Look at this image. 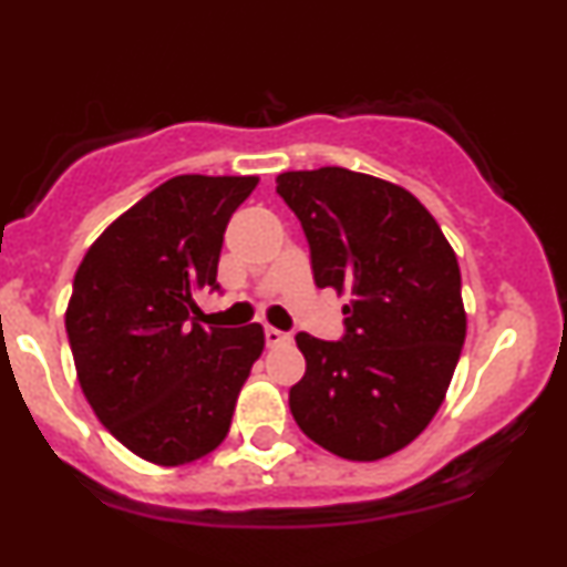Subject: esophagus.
Instances as JSON below:
<instances>
[{
    "label": "esophagus",
    "instance_id": "esophagus-1",
    "mask_svg": "<svg viewBox=\"0 0 567 567\" xmlns=\"http://www.w3.org/2000/svg\"><path fill=\"white\" fill-rule=\"evenodd\" d=\"M264 336H266V343H269V347H279V343H288L290 341L288 333H282V330L271 328V324H266Z\"/></svg>",
    "mask_w": 567,
    "mask_h": 567
}]
</instances>
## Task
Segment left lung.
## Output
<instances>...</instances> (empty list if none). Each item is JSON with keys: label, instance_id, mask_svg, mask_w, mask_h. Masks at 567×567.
<instances>
[{"label": "left lung", "instance_id": "1", "mask_svg": "<svg viewBox=\"0 0 567 567\" xmlns=\"http://www.w3.org/2000/svg\"><path fill=\"white\" fill-rule=\"evenodd\" d=\"M277 194L301 220L317 288L349 296L343 341L296 336L306 373L292 419L341 458H386L434 419L464 347L453 247L408 188L375 175L290 171Z\"/></svg>", "mask_w": 567, "mask_h": 567}]
</instances>
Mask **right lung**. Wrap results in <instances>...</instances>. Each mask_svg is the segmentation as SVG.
I'll return each instance as SVG.
<instances>
[{"mask_svg":"<svg viewBox=\"0 0 567 567\" xmlns=\"http://www.w3.org/2000/svg\"><path fill=\"white\" fill-rule=\"evenodd\" d=\"M256 175H175L103 229L66 306L76 379L130 453L184 466L213 453L264 351V328H202L231 213Z\"/></svg>","mask_w":567,"mask_h":567,"instance_id":"obj_1","label":"right lung"}]
</instances>
